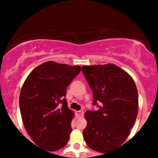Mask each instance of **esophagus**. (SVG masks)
Masks as SVG:
<instances>
[{
    "label": "esophagus",
    "instance_id": "obj_1",
    "mask_svg": "<svg viewBox=\"0 0 158 158\" xmlns=\"http://www.w3.org/2000/svg\"><path fill=\"white\" fill-rule=\"evenodd\" d=\"M76 115H77V116L78 117V118H81V117L83 116L84 111H81H81H76Z\"/></svg>",
    "mask_w": 158,
    "mask_h": 158
}]
</instances>
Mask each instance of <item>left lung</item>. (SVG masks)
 Segmentation results:
<instances>
[{"mask_svg": "<svg viewBox=\"0 0 158 158\" xmlns=\"http://www.w3.org/2000/svg\"><path fill=\"white\" fill-rule=\"evenodd\" d=\"M81 71L93 90V105L99 107L85 114L84 139L92 150L107 153L130 135L139 110L138 90L133 78L114 64L84 65Z\"/></svg>", "mask_w": 158, "mask_h": 158, "instance_id": "left-lung-1", "label": "left lung"}]
</instances>
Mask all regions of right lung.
Here are the masks:
<instances>
[{
  "label": "right lung",
  "instance_id": "1",
  "mask_svg": "<svg viewBox=\"0 0 158 158\" xmlns=\"http://www.w3.org/2000/svg\"><path fill=\"white\" fill-rule=\"evenodd\" d=\"M80 72L79 65L46 62L31 72L22 86L19 108L24 127L32 141L47 151L60 150L69 141L74 114L65 96Z\"/></svg>",
  "mask_w": 158,
  "mask_h": 158
}]
</instances>
